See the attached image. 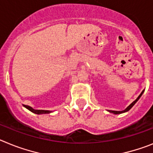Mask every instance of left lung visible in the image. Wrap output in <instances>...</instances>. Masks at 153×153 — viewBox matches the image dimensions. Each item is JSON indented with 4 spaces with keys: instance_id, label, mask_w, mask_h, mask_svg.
Instances as JSON below:
<instances>
[{
    "instance_id": "8db88e82",
    "label": "left lung",
    "mask_w": 153,
    "mask_h": 153,
    "mask_svg": "<svg viewBox=\"0 0 153 153\" xmlns=\"http://www.w3.org/2000/svg\"><path fill=\"white\" fill-rule=\"evenodd\" d=\"M144 91H145V90H143V91H142V92H141V94H140V95H139V97H138L137 99H135V100L134 101V102H132V103H131V104H130L129 105H128V107H127V108H126V109H125V110H123V111H113V110H107V111H109L110 113H113V114H115V115H118V114H122V113H124V112H126V111H129V110L131 109V108H132V107H133V105H135V103H136V102H138V100H139V99H140V97L142 96V95H143V92H144Z\"/></svg>"
}]
</instances>
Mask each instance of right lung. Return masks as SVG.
<instances>
[{"label": "right lung", "instance_id": "right-lung-1", "mask_svg": "<svg viewBox=\"0 0 153 153\" xmlns=\"http://www.w3.org/2000/svg\"><path fill=\"white\" fill-rule=\"evenodd\" d=\"M24 107H25L26 108L29 110V111H32L33 113L38 114V115H41V114H48L52 112V111H49V110H37V109H34L32 107H30L29 105H24Z\"/></svg>", "mask_w": 153, "mask_h": 153}]
</instances>
